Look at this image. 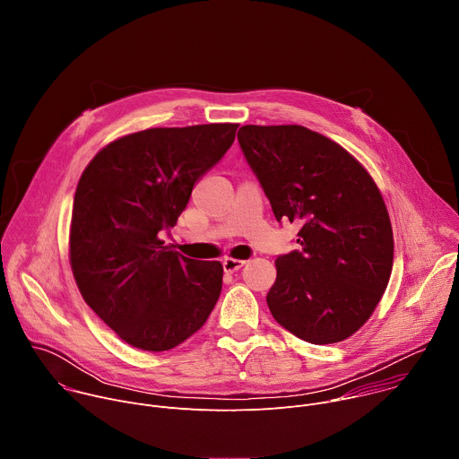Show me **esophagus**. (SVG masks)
I'll return each instance as SVG.
<instances>
[{
  "label": "esophagus",
  "mask_w": 459,
  "mask_h": 459,
  "mask_svg": "<svg viewBox=\"0 0 459 459\" xmlns=\"http://www.w3.org/2000/svg\"><path fill=\"white\" fill-rule=\"evenodd\" d=\"M245 264H247V261H243V259L225 257V259H223V271H225V273H236V271H239Z\"/></svg>",
  "instance_id": "obj_1"
}]
</instances>
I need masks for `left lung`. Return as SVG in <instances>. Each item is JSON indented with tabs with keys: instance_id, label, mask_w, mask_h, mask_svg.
<instances>
[{
	"instance_id": "8db88e82",
	"label": "left lung",
	"mask_w": 459,
	"mask_h": 459,
	"mask_svg": "<svg viewBox=\"0 0 459 459\" xmlns=\"http://www.w3.org/2000/svg\"><path fill=\"white\" fill-rule=\"evenodd\" d=\"M239 149L278 221H299V250L276 259L274 319L314 345L352 336L379 303L394 259L381 194L338 143L299 125H245Z\"/></svg>"
}]
</instances>
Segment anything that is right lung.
Wrapping results in <instances>:
<instances>
[{
	"label": "right lung",
	"mask_w": 459,
	"mask_h": 459,
	"mask_svg": "<svg viewBox=\"0 0 459 459\" xmlns=\"http://www.w3.org/2000/svg\"><path fill=\"white\" fill-rule=\"evenodd\" d=\"M236 123L149 128L100 151L73 209L71 265L87 305L128 345L161 352L198 333L223 283L220 261L185 257L161 239L194 183L230 149Z\"/></svg>",
	"instance_id": "add662e5"
}]
</instances>
